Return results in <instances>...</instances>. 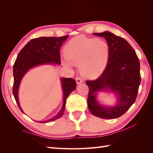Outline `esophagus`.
Instances as JSON below:
<instances>
[{
    "mask_svg": "<svg viewBox=\"0 0 153 153\" xmlns=\"http://www.w3.org/2000/svg\"><path fill=\"white\" fill-rule=\"evenodd\" d=\"M76 84H82L83 82V80L81 77H79V76H77L76 77Z\"/></svg>",
    "mask_w": 153,
    "mask_h": 153,
    "instance_id": "34e87169",
    "label": "esophagus"
}]
</instances>
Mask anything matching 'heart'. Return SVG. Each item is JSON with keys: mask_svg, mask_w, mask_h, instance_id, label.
I'll use <instances>...</instances> for the list:
<instances>
[{"mask_svg": "<svg viewBox=\"0 0 153 153\" xmlns=\"http://www.w3.org/2000/svg\"><path fill=\"white\" fill-rule=\"evenodd\" d=\"M67 66L79 65L81 73L94 78L100 75L106 68L110 56V48L103 40L77 36L67 42L64 49Z\"/></svg>", "mask_w": 153, "mask_h": 153, "instance_id": "heart-1", "label": "heart"}]
</instances>
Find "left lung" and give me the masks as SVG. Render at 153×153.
Segmentation results:
<instances>
[{
	"label": "left lung",
	"mask_w": 153,
	"mask_h": 153,
	"mask_svg": "<svg viewBox=\"0 0 153 153\" xmlns=\"http://www.w3.org/2000/svg\"><path fill=\"white\" fill-rule=\"evenodd\" d=\"M103 36L110 48V56L103 73L94 80H87L89 88L88 107L93 115L105 119L121 117L133 103L141 82L140 63L135 50L126 40L109 31L95 33ZM100 91H109L116 95L117 105L102 106L96 100Z\"/></svg>",
	"instance_id": "obj_1"
}]
</instances>
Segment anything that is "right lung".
Returning a JSON list of instances; mask_svg holds the SVG:
<instances>
[{
	"label": "right lung",
	"mask_w": 153,
	"mask_h": 153,
	"mask_svg": "<svg viewBox=\"0 0 153 153\" xmlns=\"http://www.w3.org/2000/svg\"><path fill=\"white\" fill-rule=\"evenodd\" d=\"M68 35L61 37L42 36L30 40L19 52L14 65L13 67V94L18 107L23 113V111L20 106L18 90L20 82L25 74L29 70L42 65L57 64L60 65L59 50L64 41L68 38ZM62 88L63 92V102L59 112L50 119L43 121H36L40 123H47L52 122L62 116L65 108L66 100L69 94L75 90L76 81L71 78L60 79Z\"/></svg>",
	"instance_id": "add662e5"
}]
</instances>
